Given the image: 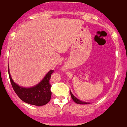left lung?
Listing matches in <instances>:
<instances>
[{
	"instance_id": "1",
	"label": "left lung",
	"mask_w": 127,
	"mask_h": 127,
	"mask_svg": "<svg viewBox=\"0 0 127 127\" xmlns=\"http://www.w3.org/2000/svg\"><path fill=\"white\" fill-rule=\"evenodd\" d=\"M70 95H71V97H72V98L73 99V100L76 103H77V104H88V103L87 102H83V101H81L79 99H78L77 98H76L75 96H74V95H73V94L71 93L70 90Z\"/></svg>"
}]
</instances>
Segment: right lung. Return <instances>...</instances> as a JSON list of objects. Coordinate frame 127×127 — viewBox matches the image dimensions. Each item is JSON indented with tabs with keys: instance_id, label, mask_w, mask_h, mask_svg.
Instances as JSON below:
<instances>
[{
	"instance_id": "right-lung-1",
	"label": "right lung",
	"mask_w": 127,
	"mask_h": 127,
	"mask_svg": "<svg viewBox=\"0 0 127 127\" xmlns=\"http://www.w3.org/2000/svg\"><path fill=\"white\" fill-rule=\"evenodd\" d=\"M53 72L54 70L49 71L39 84L31 88H23L19 86L13 82L9 70L8 74L12 87L19 98L27 104L40 106L47 104L51 100V85L50 79Z\"/></svg>"
}]
</instances>
